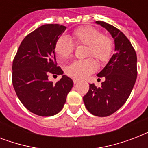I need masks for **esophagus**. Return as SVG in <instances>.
I'll return each mask as SVG.
<instances>
[{
  "label": "esophagus",
  "mask_w": 148,
  "mask_h": 148,
  "mask_svg": "<svg viewBox=\"0 0 148 148\" xmlns=\"http://www.w3.org/2000/svg\"><path fill=\"white\" fill-rule=\"evenodd\" d=\"M73 81H74V84H77V83H78V82H79V80H77V79H74V80H73Z\"/></svg>",
  "instance_id": "34e87169"
}]
</instances>
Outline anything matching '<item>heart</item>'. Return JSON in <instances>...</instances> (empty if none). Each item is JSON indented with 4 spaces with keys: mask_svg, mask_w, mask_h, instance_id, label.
<instances>
[{
    "mask_svg": "<svg viewBox=\"0 0 148 148\" xmlns=\"http://www.w3.org/2000/svg\"><path fill=\"white\" fill-rule=\"evenodd\" d=\"M71 39L77 46H87L86 57H94L101 64H105L110 60L114 50V42L108 36L91 26H83L73 31ZM74 51V47L69 38L62 36L57 40L54 51L60 60L70 58ZM97 69V64L93 58L75 60L65 68L67 76L77 80L83 79L92 74Z\"/></svg>",
    "mask_w": 148,
    "mask_h": 148,
    "instance_id": "heart-1",
    "label": "heart"
}]
</instances>
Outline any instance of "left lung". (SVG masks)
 <instances>
[{
  "instance_id": "8db88e82",
  "label": "left lung",
  "mask_w": 148,
  "mask_h": 148,
  "mask_svg": "<svg viewBox=\"0 0 148 148\" xmlns=\"http://www.w3.org/2000/svg\"><path fill=\"white\" fill-rule=\"evenodd\" d=\"M95 23L105 28L114 38L115 53L97 74L104 78L101 88L90 84L83 100L92 114L107 117L121 108L131 95L138 75L137 54L130 40L120 30L106 22Z\"/></svg>"
}]
</instances>
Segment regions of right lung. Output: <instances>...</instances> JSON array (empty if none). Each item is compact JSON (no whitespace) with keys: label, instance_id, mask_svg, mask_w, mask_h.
<instances>
[{"label":"right lung","instance_id":"1","mask_svg":"<svg viewBox=\"0 0 148 148\" xmlns=\"http://www.w3.org/2000/svg\"><path fill=\"white\" fill-rule=\"evenodd\" d=\"M60 24H45L27 35L12 65V83L23 105L39 116L50 117L62 110L74 82L57 67L54 45L66 30ZM50 73L62 75L56 84Z\"/></svg>","mask_w":148,"mask_h":148}]
</instances>
